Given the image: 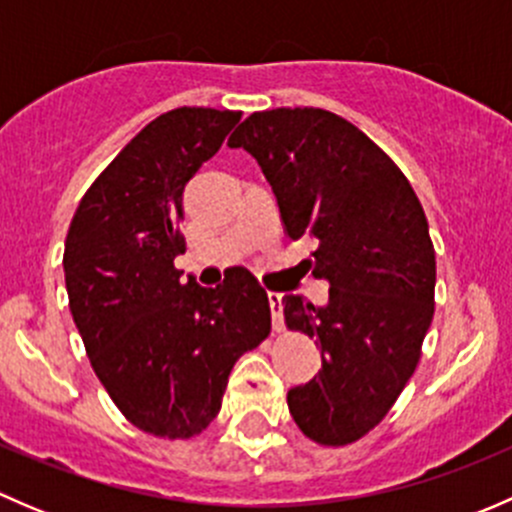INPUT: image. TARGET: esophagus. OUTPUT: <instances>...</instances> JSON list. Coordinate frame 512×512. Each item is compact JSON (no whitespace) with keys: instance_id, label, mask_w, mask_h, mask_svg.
<instances>
[{"instance_id":"esophagus-1","label":"esophagus","mask_w":512,"mask_h":512,"mask_svg":"<svg viewBox=\"0 0 512 512\" xmlns=\"http://www.w3.org/2000/svg\"><path fill=\"white\" fill-rule=\"evenodd\" d=\"M267 299H270L272 307V327H275V332H282V327H285V319H282V294L267 292Z\"/></svg>"}]
</instances>
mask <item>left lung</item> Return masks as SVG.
Wrapping results in <instances>:
<instances>
[{
  "label": "left lung",
  "mask_w": 512,
  "mask_h": 512,
  "mask_svg": "<svg viewBox=\"0 0 512 512\" xmlns=\"http://www.w3.org/2000/svg\"><path fill=\"white\" fill-rule=\"evenodd\" d=\"M227 146L260 163L289 240L319 242L312 275L329 282V302L287 294L282 307L322 369L287 406L314 443L349 446L389 414L421 359L436 289L426 213L399 165L324 108L257 111Z\"/></svg>",
  "instance_id": "8db88e82"
}]
</instances>
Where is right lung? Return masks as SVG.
Returning a JSON list of instances; mask_svg holds the SVG:
<instances>
[{"instance_id":"obj_1","label":"right lung","mask_w":512,"mask_h":512,"mask_svg":"<svg viewBox=\"0 0 512 512\" xmlns=\"http://www.w3.org/2000/svg\"><path fill=\"white\" fill-rule=\"evenodd\" d=\"M240 111L183 106L148 123L91 183L64 247L69 309L91 369L141 431L170 441L218 416L227 376L272 329L252 272L205 289L173 260L185 183L223 146Z\"/></svg>"}]
</instances>
